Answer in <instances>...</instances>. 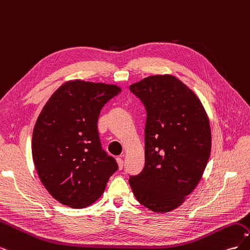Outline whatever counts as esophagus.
<instances>
[{"label":"esophagus","mask_w":250,"mask_h":250,"mask_svg":"<svg viewBox=\"0 0 250 250\" xmlns=\"http://www.w3.org/2000/svg\"><path fill=\"white\" fill-rule=\"evenodd\" d=\"M117 163H118L119 168H120V169H122V168H123V166H124V161H123V158L121 157V156L117 157Z\"/></svg>","instance_id":"obj_1"}]
</instances>
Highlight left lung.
Listing matches in <instances>:
<instances>
[{
    "mask_svg": "<svg viewBox=\"0 0 250 250\" xmlns=\"http://www.w3.org/2000/svg\"><path fill=\"white\" fill-rule=\"evenodd\" d=\"M145 105V167L129 185L155 213L180 207L200 181L211 147L208 115L198 97L172 75H154L129 86Z\"/></svg>",
    "mask_w": 250,
    "mask_h": 250,
    "instance_id": "obj_1",
    "label": "left lung"
}]
</instances>
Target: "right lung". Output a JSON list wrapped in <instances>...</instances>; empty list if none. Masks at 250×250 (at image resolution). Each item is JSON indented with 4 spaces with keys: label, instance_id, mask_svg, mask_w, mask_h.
<instances>
[{
    "label": "right lung",
    "instance_id": "add662e5",
    "mask_svg": "<svg viewBox=\"0 0 250 250\" xmlns=\"http://www.w3.org/2000/svg\"><path fill=\"white\" fill-rule=\"evenodd\" d=\"M120 93L115 84L67 81L37 118L32 134L35 169L47 191L64 206H90L118 170L115 158L102 149L97 123L104 105Z\"/></svg>",
    "mask_w": 250,
    "mask_h": 250
}]
</instances>
